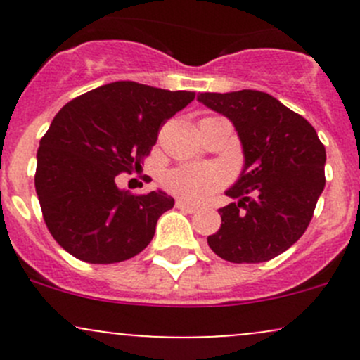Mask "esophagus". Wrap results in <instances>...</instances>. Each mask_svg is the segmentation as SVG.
Returning <instances> with one entry per match:
<instances>
[{
	"label": "esophagus",
	"instance_id": "34e87169",
	"mask_svg": "<svg viewBox=\"0 0 360 360\" xmlns=\"http://www.w3.org/2000/svg\"><path fill=\"white\" fill-rule=\"evenodd\" d=\"M176 207L179 210H183V212H188V214H195L198 210L195 205H190V203H186V202H183V200H177L176 202Z\"/></svg>",
	"mask_w": 360,
	"mask_h": 360
}]
</instances>
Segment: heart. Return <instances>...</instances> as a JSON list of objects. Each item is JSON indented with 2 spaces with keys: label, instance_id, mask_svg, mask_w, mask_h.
Returning <instances> with one entry per match:
<instances>
[{
  "label": "heart",
  "instance_id": "obj_1",
  "mask_svg": "<svg viewBox=\"0 0 360 360\" xmlns=\"http://www.w3.org/2000/svg\"><path fill=\"white\" fill-rule=\"evenodd\" d=\"M165 188L170 193L188 202H202L228 183V172L214 163L183 165L165 176Z\"/></svg>",
  "mask_w": 360,
  "mask_h": 360
}]
</instances>
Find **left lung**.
Returning <instances> with one entry per match:
<instances>
[{
    "label": "left lung",
    "instance_id": "8db88e82",
    "mask_svg": "<svg viewBox=\"0 0 360 360\" xmlns=\"http://www.w3.org/2000/svg\"><path fill=\"white\" fill-rule=\"evenodd\" d=\"M235 125L244 169L226 191L209 248L230 263H264L288 250L310 224L326 186V148L314 127L259 90L198 94Z\"/></svg>",
    "mask_w": 360,
    "mask_h": 360
}]
</instances>
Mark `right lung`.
Returning a JSON list of instances; mask_svg holds the SVG:
<instances>
[{
    "label": "right lung",
    "instance_id": "add662e5",
    "mask_svg": "<svg viewBox=\"0 0 360 360\" xmlns=\"http://www.w3.org/2000/svg\"><path fill=\"white\" fill-rule=\"evenodd\" d=\"M193 99L186 90L115 82L57 112L39 141L34 186L60 248L94 264L120 263L148 248L174 198L160 190L132 195L115 179L139 169L160 127Z\"/></svg>",
    "mask_w": 360,
    "mask_h": 360
}]
</instances>
